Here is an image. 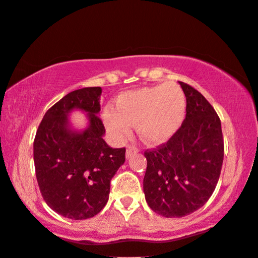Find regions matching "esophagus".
<instances>
[{
    "instance_id": "34e87169",
    "label": "esophagus",
    "mask_w": 258,
    "mask_h": 258,
    "mask_svg": "<svg viewBox=\"0 0 258 258\" xmlns=\"http://www.w3.org/2000/svg\"><path fill=\"white\" fill-rule=\"evenodd\" d=\"M137 152H138V150L136 149V147L128 146V147H126V152H125V157H126V159H129L130 157H132L133 154L137 153Z\"/></svg>"
}]
</instances>
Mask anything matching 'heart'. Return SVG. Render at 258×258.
Listing matches in <instances>:
<instances>
[{
  "instance_id": "b5f03b06",
  "label": "heart",
  "mask_w": 258,
  "mask_h": 258,
  "mask_svg": "<svg viewBox=\"0 0 258 258\" xmlns=\"http://www.w3.org/2000/svg\"><path fill=\"white\" fill-rule=\"evenodd\" d=\"M186 112L183 90L174 82L122 92L106 107L103 121L115 141H123L136 123L138 136L150 145L168 142L178 132Z\"/></svg>"
}]
</instances>
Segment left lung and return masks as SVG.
<instances>
[{
  "instance_id": "1",
  "label": "left lung",
  "mask_w": 258,
  "mask_h": 258,
  "mask_svg": "<svg viewBox=\"0 0 258 258\" xmlns=\"http://www.w3.org/2000/svg\"><path fill=\"white\" fill-rule=\"evenodd\" d=\"M186 116L172 138L146 151L143 188L147 205L163 217H184L201 208L215 191L224 158L221 120L199 91L179 82Z\"/></svg>"
}]
</instances>
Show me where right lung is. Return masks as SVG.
Wrapping results in <instances>:
<instances>
[{"label": "right lung", "instance_id": "obj_1", "mask_svg": "<svg viewBox=\"0 0 258 258\" xmlns=\"http://www.w3.org/2000/svg\"><path fill=\"white\" fill-rule=\"evenodd\" d=\"M100 95V87H90L62 97L44 114L34 141L42 197L53 212L75 221L94 217L104 208L111 179L125 161V149H113L103 138ZM74 110L86 113V128L70 122Z\"/></svg>", "mask_w": 258, "mask_h": 258}]
</instances>
